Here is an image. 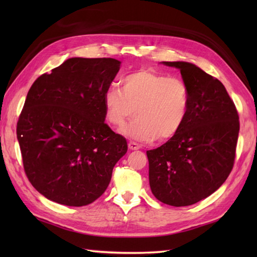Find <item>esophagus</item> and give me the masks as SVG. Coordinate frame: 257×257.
<instances>
[{"label": "esophagus", "mask_w": 257, "mask_h": 257, "mask_svg": "<svg viewBox=\"0 0 257 257\" xmlns=\"http://www.w3.org/2000/svg\"><path fill=\"white\" fill-rule=\"evenodd\" d=\"M128 148L130 150H138V149H140V145L137 144V143H135V141H129Z\"/></svg>", "instance_id": "esophagus-1"}]
</instances>
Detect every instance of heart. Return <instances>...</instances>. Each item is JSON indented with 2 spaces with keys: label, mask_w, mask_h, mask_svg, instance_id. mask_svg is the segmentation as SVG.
<instances>
[{
  "label": "heart",
  "mask_w": 257,
  "mask_h": 257,
  "mask_svg": "<svg viewBox=\"0 0 257 257\" xmlns=\"http://www.w3.org/2000/svg\"><path fill=\"white\" fill-rule=\"evenodd\" d=\"M190 106V89L181 78L140 69L121 78V91L110 87L103 94L109 123L138 141L170 139L184 123Z\"/></svg>",
  "instance_id": "b5f03b06"
}]
</instances>
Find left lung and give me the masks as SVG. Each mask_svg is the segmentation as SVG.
Listing matches in <instances>:
<instances>
[{
	"label": "left lung",
	"mask_w": 257,
	"mask_h": 257,
	"mask_svg": "<svg viewBox=\"0 0 257 257\" xmlns=\"http://www.w3.org/2000/svg\"><path fill=\"white\" fill-rule=\"evenodd\" d=\"M180 69L190 89L187 118L159 148L147 151L152 193L172 206L194 204L225 182L235 160L239 120L221 81L187 62H163Z\"/></svg>",
	"instance_id": "left-lung-1"
}]
</instances>
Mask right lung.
I'll list each match as a JSON object with an SVG mask.
<instances>
[{"mask_svg":"<svg viewBox=\"0 0 257 257\" xmlns=\"http://www.w3.org/2000/svg\"><path fill=\"white\" fill-rule=\"evenodd\" d=\"M119 68L114 58H69L27 92L16 135L26 177L48 200L92 203L127 152L125 139L105 123L103 94Z\"/></svg>","mask_w":257,"mask_h":257,"instance_id":"right-lung-1","label":"right lung"}]
</instances>
